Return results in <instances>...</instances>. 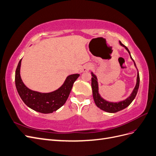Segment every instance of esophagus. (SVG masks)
Returning a JSON list of instances; mask_svg holds the SVG:
<instances>
[{
	"mask_svg": "<svg viewBox=\"0 0 156 156\" xmlns=\"http://www.w3.org/2000/svg\"><path fill=\"white\" fill-rule=\"evenodd\" d=\"M91 68H92V66L90 64H85L84 66L83 71V72H87V71L90 70Z\"/></svg>",
	"mask_w": 156,
	"mask_h": 156,
	"instance_id": "34e87169",
	"label": "esophagus"
}]
</instances>
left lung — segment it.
<instances>
[{"label":"left lung","instance_id":"1","mask_svg":"<svg viewBox=\"0 0 156 156\" xmlns=\"http://www.w3.org/2000/svg\"><path fill=\"white\" fill-rule=\"evenodd\" d=\"M120 44L124 47L126 48V49L128 51L129 54L130 55V52L129 51V49H127V47H126L124 44H122V42L120 41ZM130 57L133 60V61L134 62V64L136 66V64L135 63V61L133 60V59L132 58L131 56L130 55ZM92 94H93V98H94V102H95L96 105L98 107H99L100 109L106 111L107 112H111V113H114V112H116L118 111H120L121 110H123L124 108H126L127 107H128L131 103L133 101V100L135 99L136 94H137L138 92V89L139 87V82H140V77H139V72L137 73V78H136V86L133 90V92L131 93V94L130 95V96L129 98H127L126 100L119 102V103H112V102H108L105 101V100L100 96V94H99L98 92V81H97V77H96L95 75H94L93 73H92Z\"/></svg>","mask_w":156,"mask_h":156}]
</instances>
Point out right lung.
Masks as SVG:
<instances>
[{"mask_svg":"<svg viewBox=\"0 0 156 156\" xmlns=\"http://www.w3.org/2000/svg\"><path fill=\"white\" fill-rule=\"evenodd\" d=\"M20 60L16 71L15 82L17 90L21 100L32 109L44 114L58 110L66 101L74 82L79 74L70 75L66 79L62 86L50 93H40L28 88L23 83L20 76Z\"/></svg>","mask_w":156,"mask_h":156,"instance_id":"right-lung-1","label":"right lung"}]
</instances>
